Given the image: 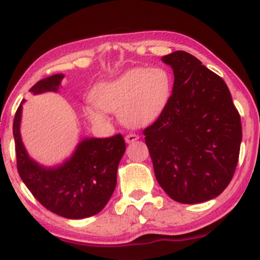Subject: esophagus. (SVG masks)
Returning <instances> with one entry per match:
<instances>
[{
  "label": "esophagus",
  "instance_id": "34e87169",
  "mask_svg": "<svg viewBox=\"0 0 260 260\" xmlns=\"http://www.w3.org/2000/svg\"><path fill=\"white\" fill-rule=\"evenodd\" d=\"M138 139H139V136H137V134H128V136H126V138H124L127 144H132V143L137 142Z\"/></svg>",
  "mask_w": 260,
  "mask_h": 260
}]
</instances>
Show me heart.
<instances>
[{
	"mask_svg": "<svg viewBox=\"0 0 260 260\" xmlns=\"http://www.w3.org/2000/svg\"><path fill=\"white\" fill-rule=\"evenodd\" d=\"M172 78L162 67H136L115 79L100 83L91 94L85 113L91 121L104 120L103 112H118L127 127L144 128L154 123L168 107L172 95Z\"/></svg>",
	"mask_w": 260,
	"mask_h": 260,
	"instance_id": "heart-1",
	"label": "heart"
}]
</instances>
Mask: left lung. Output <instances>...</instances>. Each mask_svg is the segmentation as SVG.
I'll use <instances>...</instances> for the list:
<instances>
[{"label":"left lung","instance_id":"8db88e82","mask_svg":"<svg viewBox=\"0 0 260 260\" xmlns=\"http://www.w3.org/2000/svg\"><path fill=\"white\" fill-rule=\"evenodd\" d=\"M174 71L171 100L144 129L160 187L182 204L214 199L229 186L242 142L240 113L217 74L193 55L164 56Z\"/></svg>","mask_w":260,"mask_h":260}]
</instances>
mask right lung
<instances>
[{
    "mask_svg": "<svg viewBox=\"0 0 260 260\" xmlns=\"http://www.w3.org/2000/svg\"><path fill=\"white\" fill-rule=\"evenodd\" d=\"M64 74L39 80L29 91L34 95L57 92ZM23 99L13 121L17 168L20 178L45 208L67 219H85L100 213L117 183L118 164L126 151L121 134L110 138L86 137L61 164L45 166L28 154L20 134Z\"/></svg>",
    "mask_w": 260,
    "mask_h": 260,
    "instance_id": "right-lung-1",
    "label": "right lung"
}]
</instances>
